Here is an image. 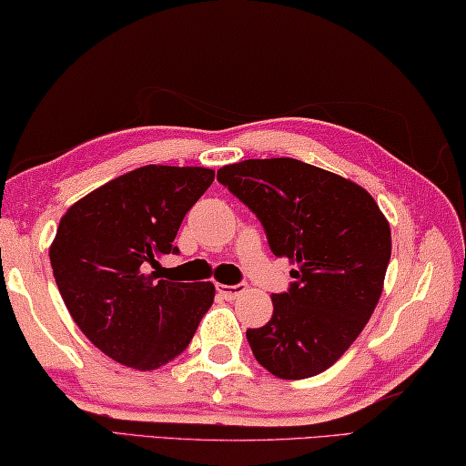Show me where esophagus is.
<instances>
[{
  "mask_svg": "<svg viewBox=\"0 0 466 466\" xmlns=\"http://www.w3.org/2000/svg\"><path fill=\"white\" fill-rule=\"evenodd\" d=\"M217 291L225 297V299H235L239 297L243 291H246V285H217Z\"/></svg>",
  "mask_w": 466,
  "mask_h": 466,
  "instance_id": "34e87169",
  "label": "esophagus"
}]
</instances>
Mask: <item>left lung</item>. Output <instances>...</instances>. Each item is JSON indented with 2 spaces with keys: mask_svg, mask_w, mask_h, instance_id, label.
Here are the masks:
<instances>
[{
  "mask_svg": "<svg viewBox=\"0 0 466 466\" xmlns=\"http://www.w3.org/2000/svg\"><path fill=\"white\" fill-rule=\"evenodd\" d=\"M217 179L254 212L272 254L295 266L272 318L246 332L283 380L322 373L353 345L382 295L390 225L361 186L297 158H249Z\"/></svg>",
  "mask_w": 466,
  "mask_h": 466,
  "instance_id": "1",
  "label": "left lung"
}]
</instances>
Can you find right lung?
Instances as JSON below:
<instances>
[{"label":"right lung","mask_w":466,"mask_h":466,"mask_svg":"<svg viewBox=\"0 0 466 466\" xmlns=\"http://www.w3.org/2000/svg\"><path fill=\"white\" fill-rule=\"evenodd\" d=\"M215 181L204 167L148 165L67 208L49 258L74 322L96 349L134 370H157L187 349L215 299L212 283L158 280V258Z\"/></svg>","instance_id":"add662e5"}]
</instances>
